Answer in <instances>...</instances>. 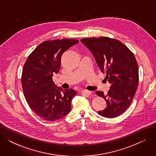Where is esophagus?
<instances>
[{
    "label": "esophagus",
    "mask_w": 156,
    "mask_h": 156,
    "mask_svg": "<svg viewBox=\"0 0 156 156\" xmlns=\"http://www.w3.org/2000/svg\"><path fill=\"white\" fill-rule=\"evenodd\" d=\"M81 94H83V95H90L92 92L90 91H88V90H81Z\"/></svg>",
    "instance_id": "34e87169"
}]
</instances>
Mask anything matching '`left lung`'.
I'll return each mask as SVG.
<instances>
[{
	"label": "left lung",
	"mask_w": 156,
	"mask_h": 156,
	"mask_svg": "<svg viewBox=\"0 0 156 156\" xmlns=\"http://www.w3.org/2000/svg\"><path fill=\"white\" fill-rule=\"evenodd\" d=\"M81 42L90 51L105 79L111 83L107 95L97 91L107 106L99 115L114 118L125 112L132 103L138 85V67L134 54L120 41L109 37L87 38Z\"/></svg>",
	"instance_id": "8db88e82"
}]
</instances>
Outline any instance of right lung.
<instances>
[{
    "label": "right lung",
    "instance_id": "obj_1",
    "mask_svg": "<svg viewBox=\"0 0 156 156\" xmlns=\"http://www.w3.org/2000/svg\"><path fill=\"white\" fill-rule=\"evenodd\" d=\"M78 42L75 39L45 41L24 63L21 76L24 97L31 109L45 121L59 119L71 111V102L76 92L57 88L52 76L59 71L62 54Z\"/></svg>",
    "mask_w": 156,
    "mask_h": 156
}]
</instances>
